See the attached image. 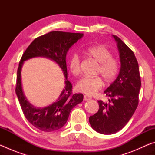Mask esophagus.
<instances>
[{
  "instance_id": "1",
  "label": "esophagus",
  "mask_w": 155,
  "mask_h": 155,
  "mask_svg": "<svg viewBox=\"0 0 155 155\" xmlns=\"http://www.w3.org/2000/svg\"><path fill=\"white\" fill-rule=\"evenodd\" d=\"M83 99H84V101H90V100L91 99V97L87 96V95H85L83 97Z\"/></svg>"
}]
</instances>
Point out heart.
<instances>
[{
  "mask_svg": "<svg viewBox=\"0 0 155 155\" xmlns=\"http://www.w3.org/2000/svg\"><path fill=\"white\" fill-rule=\"evenodd\" d=\"M86 53L98 63L97 73L101 74L107 82H111L118 73L119 63L112 57L109 50L103 45L89 47ZM69 68L73 74L77 76L81 72V57L77 53H74L69 60ZM103 81L101 77H84L78 81L77 90L87 95H94L102 89Z\"/></svg>",
  "mask_w": 155,
  "mask_h": 155,
  "instance_id": "1",
  "label": "heart"
}]
</instances>
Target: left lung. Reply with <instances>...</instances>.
I'll return each instance as SVG.
<instances>
[{
	"mask_svg": "<svg viewBox=\"0 0 155 155\" xmlns=\"http://www.w3.org/2000/svg\"><path fill=\"white\" fill-rule=\"evenodd\" d=\"M113 37L120 52L119 74L104 91L110 97L108 103L98 101V111L89 118L93 129L104 135L118 132L129 121L138 106L141 87L140 69L134 52L118 37Z\"/></svg>",
	"mask_w": 155,
	"mask_h": 155,
	"instance_id": "8db88e82",
	"label": "left lung"
}]
</instances>
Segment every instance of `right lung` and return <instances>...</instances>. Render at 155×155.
Returning <instances> with one entry per match:
<instances>
[{
	"label": "right lung",
	"mask_w": 155,
	"mask_h": 155,
	"mask_svg": "<svg viewBox=\"0 0 155 155\" xmlns=\"http://www.w3.org/2000/svg\"><path fill=\"white\" fill-rule=\"evenodd\" d=\"M83 33L51 31L35 38L26 49L17 71L15 93L27 120L38 129L52 132L64 127L74 107L83 100L82 94H73L72 83L68 81L66 61L67 52L73 44L82 38ZM35 56L48 57L62 68L66 77L65 87L58 99L44 108H36L28 103L23 94L21 84V68L26 60Z\"/></svg>",
	"instance_id": "1"
}]
</instances>
